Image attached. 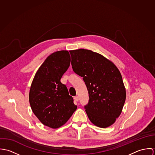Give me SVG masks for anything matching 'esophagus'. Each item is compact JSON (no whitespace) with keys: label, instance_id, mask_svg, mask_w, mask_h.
I'll return each mask as SVG.
<instances>
[{"label":"esophagus","instance_id":"34e87169","mask_svg":"<svg viewBox=\"0 0 155 155\" xmlns=\"http://www.w3.org/2000/svg\"><path fill=\"white\" fill-rule=\"evenodd\" d=\"M74 100L76 101H79V97L78 96H75V97H74Z\"/></svg>","mask_w":155,"mask_h":155}]
</instances>
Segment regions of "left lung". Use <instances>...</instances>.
Segmentation results:
<instances>
[{"instance_id":"8db88e82","label":"left lung","mask_w":155,"mask_h":155,"mask_svg":"<svg viewBox=\"0 0 155 155\" xmlns=\"http://www.w3.org/2000/svg\"><path fill=\"white\" fill-rule=\"evenodd\" d=\"M74 73L83 78L89 102L85 106L90 121L105 128L113 124L122 110L126 90L121 74L111 61L91 50L70 51Z\"/></svg>"}]
</instances>
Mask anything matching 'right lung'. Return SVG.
<instances>
[{"label": "right lung", "instance_id": "1", "mask_svg": "<svg viewBox=\"0 0 155 155\" xmlns=\"http://www.w3.org/2000/svg\"><path fill=\"white\" fill-rule=\"evenodd\" d=\"M70 60L67 51L52 53L39 68L31 85V110L44 125L51 128L64 125L77 109L66 86L60 81Z\"/></svg>", "mask_w": 155, "mask_h": 155}]
</instances>
